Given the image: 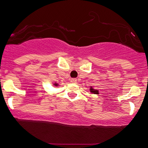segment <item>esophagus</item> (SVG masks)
I'll list each match as a JSON object with an SVG mask.
<instances>
[{"label":"esophagus","instance_id":"esophagus-1","mask_svg":"<svg viewBox=\"0 0 148 148\" xmlns=\"http://www.w3.org/2000/svg\"><path fill=\"white\" fill-rule=\"evenodd\" d=\"M71 82L72 83H77V79L76 78H71Z\"/></svg>","mask_w":148,"mask_h":148}]
</instances>
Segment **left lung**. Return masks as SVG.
Here are the masks:
<instances>
[{
    "instance_id": "1",
    "label": "left lung",
    "mask_w": 148,
    "mask_h": 148,
    "mask_svg": "<svg viewBox=\"0 0 148 148\" xmlns=\"http://www.w3.org/2000/svg\"><path fill=\"white\" fill-rule=\"evenodd\" d=\"M90 92H92V93L94 94H98V91L97 90H93L92 88V87L90 88Z\"/></svg>"
}]
</instances>
